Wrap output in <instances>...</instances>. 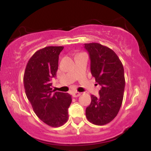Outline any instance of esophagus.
Masks as SVG:
<instances>
[{"label": "esophagus", "mask_w": 151, "mask_h": 151, "mask_svg": "<svg viewBox=\"0 0 151 151\" xmlns=\"http://www.w3.org/2000/svg\"><path fill=\"white\" fill-rule=\"evenodd\" d=\"M72 96H73V97H78V96H80L81 93L77 92V91H74V92L72 93Z\"/></svg>", "instance_id": "obj_1"}]
</instances>
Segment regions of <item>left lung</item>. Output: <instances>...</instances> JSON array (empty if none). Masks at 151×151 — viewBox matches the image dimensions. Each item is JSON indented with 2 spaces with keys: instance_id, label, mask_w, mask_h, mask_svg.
I'll list each match as a JSON object with an SVG mask.
<instances>
[{
  "instance_id": "8db88e82",
  "label": "left lung",
  "mask_w": 151,
  "mask_h": 151,
  "mask_svg": "<svg viewBox=\"0 0 151 151\" xmlns=\"http://www.w3.org/2000/svg\"><path fill=\"white\" fill-rule=\"evenodd\" d=\"M89 54L91 72L101 86L99 96L91 95V101L86 109L87 120L95 125L109 124L117 116L122 104L125 77L122 62L114 50L99 43H85Z\"/></svg>"
}]
</instances>
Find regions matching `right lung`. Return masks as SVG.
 Masks as SVG:
<instances>
[{
  "label": "right lung",
  "instance_id": "1",
  "mask_svg": "<svg viewBox=\"0 0 151 151\" xmlns=\"http://www.w3.org/2000/svg\"><path fill=\"white\" fill-rule=\"evenodd\" d=\"M62 46L45 47L37 50L27 62L23 77L24 88L34 112L45 124L60 127L69 119L72 96L68 93H52L50 80L58 70Z\"/></svg>",
  "mask_w": 151,
  "mask_h": 151
}]
</instances>
